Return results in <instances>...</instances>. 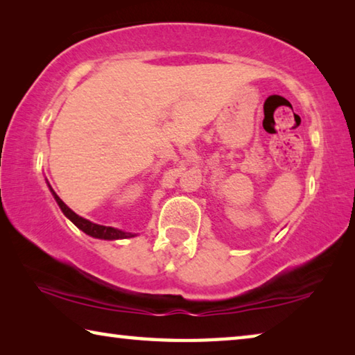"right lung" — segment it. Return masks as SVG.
<instances>
[{"mask_svg":"<svg viewBox=\"0 0 355 355\" xmlns=\"http://www.w3.org/2000/svg\"><path fill=\"white\" fill-rule=\"evenodd\" d=\"M50 186V184H48ZM50 191L53 197H55V200L58 202L59 208H61V211L65 214V218H69L73 224L83 230L86 235L92 236V238H98V239H127V238H133L136 236L135 233H130V232H123V230H119V228H114V227H106V225H100V224H94V222L87 220L81 218V216H78L75 211H71V209L65 205V203L59 199V196L56 194L53 188L50 186Z\"/></svg>","mask_w":355,"mask_h":355,"instance_id":"1","label":"right lung"}]
</instances>
